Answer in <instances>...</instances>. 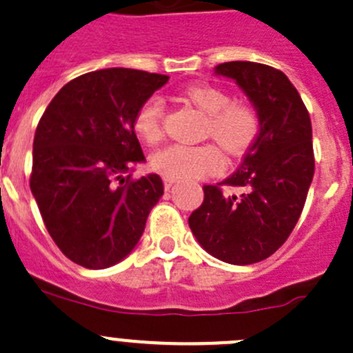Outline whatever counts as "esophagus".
<instances>
[{"label": "esophagus", "instance_id": "34e87169", "mask_svg": "<svg viewBox=\"0 0 353 353\" xmlns=\"http://www.w3.org/2000/svg\"><path fill=\"white\" fill-rule=\"evenodd\" d=\"M176 180H173V178H168V176H163V183H165V188L166 190H170V188L175 185Z\"/></svg>", "mask_w": 353, "mask_h": 353}]
</instances>
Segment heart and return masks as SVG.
I'll return each instance as SVG.
<instances>
[{"label": "heart", "instance_id": "1", "mask_svg": "<svg viewBox=\"0 0 353 353\" xmlns=\"http://www.w3.org/2000/svg\"><path fill=\"white\" fill-rule=\"evenodd\" d=\"M180 97L204 114L202 137L214 139L232 158L245 154L261 134V114L245 101H232L221 87L199 82L183 87ZM165 103L159 96L149 97L134 117V130L148 144L163 137ZM223 158L212 144L168 145L151 156V168L173 180H197L221 170Z\"/></svg>", "mask_w": 353, "mask_h": 353}]
</instances>
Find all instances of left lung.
<instances>
[{"label":"left lung","instance_id":"obj_1","mask_svg":"<svg viewBox=\"0 0 353 353\" xmlns=\"http://www.w3.org/2000/svg\"><path fill=\"white\" fill-rule=\"evenodd\" d=\"M214 73L233 79L261 114V134L242 165L221 183L204 185L188 218L197 242L216 259L245 266L276 252L295 228L314 176L312 125L294 83L263 63L228 61ZM240 186V196L221 187Z\"/></svg>","mask_w":353,"mask_h":353}]
</instances>
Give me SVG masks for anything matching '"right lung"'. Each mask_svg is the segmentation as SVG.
I'll return each instance as SVG.
<instances>
[{"mask_svg": "<svg viewBox=\"0 0 353 353\" xmlns=\"http://www.w3.org/2000/svg\"><path fill=\"white\" fill-rule=\"evenodd\" d=\"M168 75L132 68L83 73L59 89L34 135L30 190L51 239L75 264L104 270L128 256L163 195L144 161L134 117Z\"/></svg>", "mask_w": 353, "mask_h": 353, "instance_id": "right-lung-1", "label": "right lung"}]
</instances>
